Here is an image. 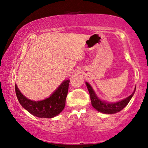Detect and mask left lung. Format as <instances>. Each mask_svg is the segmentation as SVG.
I'll use <instances>...</instances> for the list:
<instances>
[{"label": "left lung", "instance_id": "obj_1", "mask_svg": "<svg viewBox=\"0 0 148 148\" xmlns=\"http://www.w3.org/2000/svg\"><path fill=\"white\" fill-rule=\"evenodd\" d=\"M86 85H87L88 90V92H89L92 106L96 109V110L99 111V112L105 114H114L122 110V109L128 104L130 101V99H132V97L133 96L134 93V92L130 96H129L128 97H127L126 99L122 100L121 101L117 102V103H106V102L101 101V100L97 97V95H95L91 86H90L89 84L88 83H86Z\"/></svg>", "mask_w": 148, "mask_h": 148}]
</instances>
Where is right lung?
I'll return each mask as SVG.
<instances>
[{"mask_svg": "<svg viewBox=\"0 0 148 148\" xmlns=\"http://www.w3.org/2000/svg\"><path fill=\"white\" fill-rule=\"evenodd\" d=\"M69 85V80L63 81L50 97L40 101L27 99L16 85L15 91L19 103L29 113L37 117L50 119L59 114L64 108Z\"/></svg>", "mask_w": 148, "mask_h": 148, "instance_id": "1", "label": "right lung"}]
</instances>
